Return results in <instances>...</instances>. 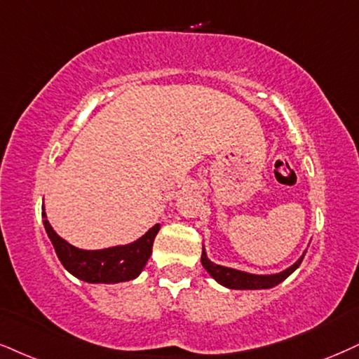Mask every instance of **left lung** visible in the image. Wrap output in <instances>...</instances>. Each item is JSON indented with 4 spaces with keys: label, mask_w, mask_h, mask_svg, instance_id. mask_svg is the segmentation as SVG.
Masks as SVG:
<instances>
[{
    "label": "left lung",
    "mask_w": 359,
    "mask_h": 359,
    "mask_svg": "<svg viewBox=\"0 0 359 359\" xmlns=\"http://www.w3.org/2000/svg\"><path fill=\"white\" fill-rule=\"evenodd\" d=\"M304 258V255L299 258L293 266H290L285 271L278 273V274H271V276H259V274H250L245 271H238V269L233 268H226V266H219V264L211 263L210 259L206 258L205 250H203L201 255V263L203 266L211 276L215 278L219 285L231 287V290H268V287H273L276 285H280L281 281H285L291 273L294 271L296 268L302 264V261Z\"/></svg>",
    "instance_id": "1"
}]
</instances>
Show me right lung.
<instances>
[{"instance_id": "right-lung-1", "label": "right lung", "mask_w": 359, "mask_h": 359, "mask_svg": "<svg viewBox=\"0 0 359 359\" xmlns=\"http://www.w3.org/2000/svg\"><path fill=\"white\" fill-rule=\"evenodd\" d=\"M44 210V208H43ZM43 224L48 236L55 246V251L61 264L73 276L86 283H121L135 280L143 271L146 261L153 251V241L159 231V224L149 229L138 241L126 246H114L108 250L86 251L79 250L60 238L48 223L43 211Z\"/></svg>"}]
</instances>
